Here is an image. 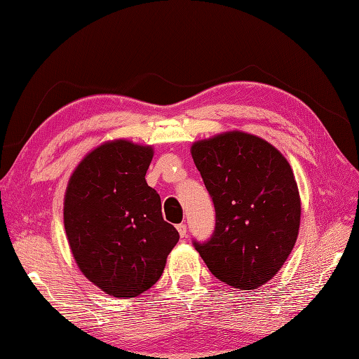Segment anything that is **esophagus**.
I'll use <instances>...</instances> for the list:
<instances>
[{"label":"esophagus","mask_w":359,"mask_h":359,"mask_svg":"<svg viewBox=\"0 0 359 359\" xmlns=\"http://www.w3.org/2000/svg\"><path fill=\"white\" fill-rule=\"evenodd\" d=\"M175 228H177L180 238L185 239V238H187V225H185V224H179Z\"/></svg>","instance_id":"esophagus-1"}]
</instances>
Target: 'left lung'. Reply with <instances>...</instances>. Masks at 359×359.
<instances>
[{
  "label": "left lung",
  "instance_id": "8db88e82",
  "mask_svg": "<svg viewBox=\"0 0 359 359\" xmlns=\"http://www.w3.org/2000/svg\"><path fill=\"white\" fill-rule=\"evenodd\" d=\"M191 156L216 210L211 238L194 241V248L225 284L264 285L284 265L299 233L301 199L287 158L241 131L196 142Z\"/></svg>",
  "mask_w": 359,
  "mask_h": 359
}]
</instances>
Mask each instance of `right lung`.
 I'll return each mask as SVG.
<instances>
[{"instance_id":"add662e5","label":"right lung","mask_w":359,"mask_h":359,"mask_svg":"<svg viewBox=\"0 0 359 359\" xmlns=\"http://www.w3.org/2000/svg\"><path fill=\"white\" fill-rule=\"evenodd\" d=\"M151 147L103 143L81 160L65 196V230L85 276L114 297H134L160 279L179 233L144 175Z\"/></svg>"}]
</instances>
